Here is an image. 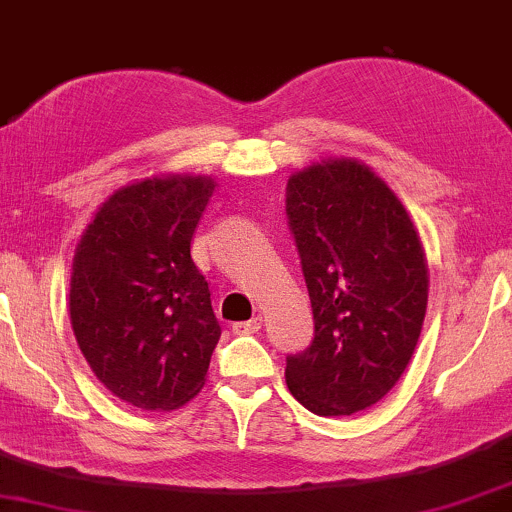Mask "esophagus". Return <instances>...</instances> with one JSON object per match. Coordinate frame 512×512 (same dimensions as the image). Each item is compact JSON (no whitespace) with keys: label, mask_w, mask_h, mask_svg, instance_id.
<instances>
[{"label":"esophagus","mask_w":512,"mask_h":512,"mask_svg":"<svg viewBox=\"0 0 512 512\" xmlns=\"http://www.w3.org/2000/svg\"><path fill=\"white\" fill-rule=\"evenodd\" d=\"M260 329H262V317H252V319H248V322L233 324V334H238V336L257 334Z\"/></svg>","instance_id":"obj_1"}]
</instances>
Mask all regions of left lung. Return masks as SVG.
Returning a JSON list of instances; mask_svg holds the SVG:
<instances>
[{"instance_id":"obj_1","label":"left lung","mask_w":512,"mask_h":512,"mask_svg":"<svg viewBox=\"0 0 512 512\" xmlns=\"http://www.w3.org/2000/svg\"><path fill=\"white\" fill-rule=\"evenodd\" d=\"M286 214L315 317L310 346L286 357V384L315 415H353L384 398L415 353L427 257L398 197L353 159L288 178Z\"/></svg>"}]
</instances>
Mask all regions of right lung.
Returning <instances> with one entry per match:
<instances>
[{"label":"right lung","mask_w":512,"mask_h":512,"mask_svg":"<svg viewBox=\"0 0 512 512\" xmlns=\"http://www.w3.org/2000/svg\"><path fill=\"white\" fill-rule=\"evenodd\" d=\"M212 190L202 176L116 190L76 248L73 334L95 377L135 408L174 410L205 384L221 326L190 240Z\"/></svg>","instance_id":"1"}]
</instances>
